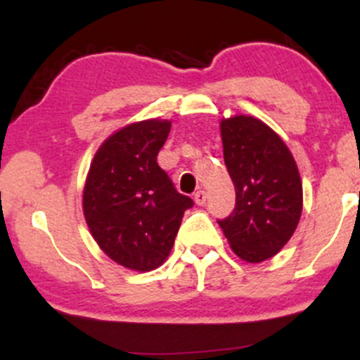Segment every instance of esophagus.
<instances>
[{
	"label": "esophagus",
	"mask_w": 360,
	"mask_h": 360,
	"mask_svg": "<svg viewBox=\"0 0 360 360\" xmlns=\"http://www.w3.org/2000/svg\"><path fill=\"white\" fill-rule=\"evenodd\" d=\"M194 203L203 206L206 203V193L205 191H198L194 194Z\"/></svg>",
	"instance_id": "34e87169"
}]
</instances>
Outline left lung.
I'll return each mask as SVG.
<instances>
[{"label":"left lung","instance_id":"1","mask_svg":"<svg viewBox=\"0 0 360 360\" xmlns=\"http://www.w3.org/2000/svg\"><path fill=\"white\" fill-rule=\"evenodd\" d=\"M220 131L235 208L218 225L238 257L262 262L286 245L300 223L303 186L298 166L283 139L257 118H223Z\"/></svg>","mask_w":360,"mask_h":360}]
</instances>
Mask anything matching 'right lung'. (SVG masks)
I'll return each mask as SVG.
<instances>
[{
    "label": "right lung",
    "mask_w": 360,
    "mask_h": 360,
    "mask_svg": "<svg viewBox=\"0 0 360 360\" xmlns=\"http://www.w3.org/2000/svg\"><path fill=\"white\" fill-rule=\"evenodd\" d=\"M171 122L143 120L110 135L91 162L82 193L89 232L111 260L147 272L166 262L191 198L177 193L157 154Z\"/></svg>",
    "instance_id": "right-lung-1"
}]
</instances>
